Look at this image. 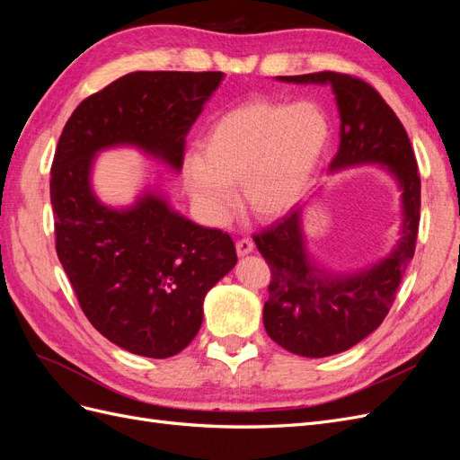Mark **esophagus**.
Masks as SVG:
<instances>
[{"label": "esophagus", "instance_id": "1", "mask_svg": "<svg viewBox=\"0 0 460 460\" xmlns=\"http://www.w3.org/2000/svg\"><path fill=\"white\" fill-rule=\"evenodd\" d=\"M235 252H238L240 257L249 255V253L253 252V242L249 240V238H243V240H240V242H235Z\"/></svg>", "mask_w": 460, "mask_h": 460}]
</instances>
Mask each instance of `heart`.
<instances>
[{"label":"heart","instance_id":"obj_1","mask_svg":"<svg viewBox=\"0 0 460 460\" xmlns=\"http://www.w3.org/2000/svg\"><path fill=\"white\" fill-rule=\"evenodd\" d=\"M330 124L313 102L267 97L245 102L213 120L199 157L186 164L193 199L213 218L235 205L234 186L257 217L286 213L307 186L328 142Z\"/></svg>","mask_w":460,"mask_h":460}]
</instances>
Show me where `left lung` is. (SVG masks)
<instances>
[{
	"instance_id": "1",
	"label": "left lung",
	"mask_w": 460,
	"mask_h": 460,
	"mask_svg": "<svg viewBox=\"0 0 460 460\" xmlns=\"http://www.w3.org/2000/svg\"><path fill=\"white\" fill-rule=\"evenodd\" d=\"M278 78L332 84L340 107L341 140L330 171L382 163L402 188L405 220L401 242L392 255L365 272L333 276L313 267L305 255L301 208H291L282 220L253 235L259 253L270 267L269 299L262 309L264 330L284 349L318 358L347 351L365 340L392 309L414 257L420 174L405 127L368 82L333 71Z\"/></svg>"
}]
</instances>
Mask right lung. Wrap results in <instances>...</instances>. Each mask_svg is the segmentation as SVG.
Instances as JSON below:
<instances>
[{"label": "right lung", "mask_w": 460, "mask_h": 460, "mask_svg": "<svg viewBox=\"0 0 460 460\" xmlns=\"http://www.w3.org/2000/svg\"><path fill=\"white\" fill-rule=\"evenodd\" d=\"M220 71H137L88 95L61 132L49 193L55 249L82 313L109 341L166 358L198 336L203 299L238 261L230 235L172 213L157 196L127 211L93 198L95 151L132 144L182 169L186 136Z\"/></svg>", "instance_id": "1"}]
</instances>
